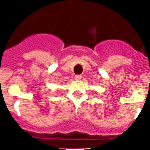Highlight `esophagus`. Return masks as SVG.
Here are the masks:
<instances>
[{"label":"esophagus","instance_id":"34e87169","mask_svg":"<svg viewBox=\"0 0 150 150\" xmlns=\"http://www.w3.org/2000/svg\"><path fill=\"white\" fill-rule=\"evenodd\" d=\"M82 75H75V80H81V79H82Z\"/></svg>","mask_w":150,"mask_h":150}]
</instances>
